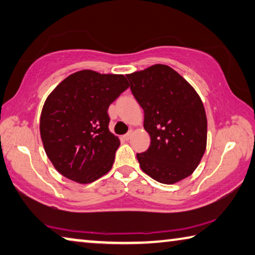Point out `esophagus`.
Listing matches in <instances>:
<instances>
[{
	"mask_svg": "<svg viewBox=\"0 0 255 255\" xmlns=\"http://www.w3.org/2000/svg\"><path fill=\"white\" fill-rule=\"evenodd\" d=\"M131 136H132V131H128V132L127 133V134L123 135V139H124L125 141H128V140L131 139Z\"/></svg>",
	"mask_w": 255,
	"mask_h": 255,
	"instance_id": "1",
	"label": "esophagus"
}]
</instances>
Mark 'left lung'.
I'll return each mask as SVG.
<instances>
[{
	"label": "left lung",
	"mask_w": 255,
	"mask_h": 255,
	"mask_svg": "<svg viewBox=\"0 0 255 255\" xmlns=\"http://www.w3.org/2000/svg\"><path fill=\"white\" fill-rule=\"evenodd\" d=\"M127 78L151 137L149 149L136 153L141 169L161 184L185 179L206 150L207 119L199 95L167 65H153Z\"/></svg>",
	"instance_id": "obj_1"
}]
</instances>
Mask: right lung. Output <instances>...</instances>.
<instances>
[{
	"label": "right lung",
	"instance_id": "right-lung-1",
	"mask_svg": "<svg viewBox=\"0 0 255 255\" xmlns=\"http://www.w3.org/2000/svg\"><path fill=\"white\" fill-rule=\"evenodd\" d=\"M128 86L123 75L85 69L50 93L40 116V135L58 172L89 184L111 170L120 140L109 130L107 110Z\"/></svg>",
	"mask_w": 255,
	"mask_h": 255
}]
</instances>
